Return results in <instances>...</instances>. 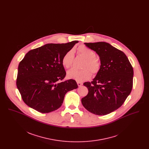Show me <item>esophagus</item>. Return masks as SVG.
I'll return each mask as SVG.
<instances>
[{"label": "esophagus", "instance_id": "1", "mask_svg": "<svg viewBox=\"0 0 149 149\" xmlns=\"http://www.w3.org/2000/svg\"><path fill=\"white\" fill-rule=\"evenodd\" d=\"M77 84H78V86H81V85H83V83H80V82H77Z\"/></svg>", "mask_w": 149, "mask_h": 149}]
</instances>
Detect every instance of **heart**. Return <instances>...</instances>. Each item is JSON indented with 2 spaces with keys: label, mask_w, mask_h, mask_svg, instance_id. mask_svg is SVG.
Masks as SVG:
<instances>
[{
  "label": "heart",
  "mask_w": 149,
  "mask_h": 149,
  "mask_svg": "<svg viewBox=\"0 0 149 149\" xmlns=\"http://www.w3.org/2000/svg\"><path fill=\"white\" fill-rule=\"evenodd\" d=\"M78 54L83 57L85 60L84 68H87L83 70H78L72 69L68 72L67 77L74 79L78 82H83L92 77V72L96 74L100 69V64L95 58L96 54L93 50L84 45L80 46L77 49ZM74 60V52L70 50L67 52L63 57L62 64L66 69H69L72 65Z\"/></svg>",
  "instance_id": "1"
}]
</instances>
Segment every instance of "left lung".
I'll list each match as a JSON object with an SVG mask.
<instances>
[{
    "label": "left lung",
    "mask_w": 149,
    "mask_h": 149,
    "mask_svg": "<svg viewBox=\"0 0 149 149\" xmlns=\"http://www.w3.org/2000/svg\"><path fill=\"white\" fill-rule=\"evenodd\" d=\"M99 56L100 67L92 81L85 82L88 94L81 99L89 112L102 116L119 108L131 93L134 70L123 52L105 42L84 43Z\"/></svg>",
    "instance_id": "1"
}]
</instances>
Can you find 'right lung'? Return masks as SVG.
<instances>
[{
	"label": "right lung",
	"mask_w": 149,
	"mask_h": 149,
	"mask_svg": "<svg viewBox=\"0 0 149 149\" xmlns=\"http://www.w3.org/2000/svg\"><path fill=\"white\" fill-rule=\"evenodd\" d=\"M79 42L48 43L28 52L18 69L17 86L24 102L42 113L61 106L66 93L78 87L75 80L63 82L64 55Z\"/></svg>",
	"instance_id": "1"
}]
</instances>
